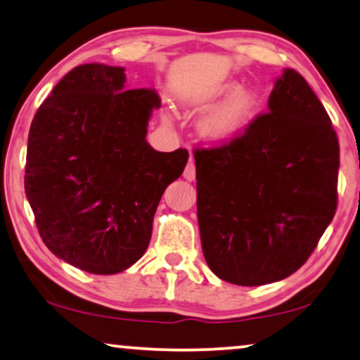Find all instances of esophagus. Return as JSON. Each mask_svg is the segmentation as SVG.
<instances>
[{
    "instance_id": "34e87169",
    "label": "esophagus",
    "mask_w": 360,
    "mask_h": 360,
    "mask_svg": "<svg viewBox=\"0 0 360 360\" xmlns=\"http://www.w3.org/2000/svg\"><path fill=\"white\" fill-rule=\"evenodd\" d=\"M184 178L187 181H194L195 179V163H194V158L191 157L189 163L186 165V169H184Z\"/></svg>"
}]
</instances>
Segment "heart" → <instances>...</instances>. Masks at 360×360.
Returning a JSON list of instances; mask_svg holds the SVG:
<instances>
[{
  "mask_svg": "<svg viewBox=\"0 0 360 360\" xmlns=\"http://www.w3.org/2000/svg\"><path fill=\"white\" fill-rule=\"evenodd\" d=\"M233 90V85H228L221 90V94H228ZM257 105V94L252 89H239L224 101L221 106L210 112L202 121V131L208 137L223 139L234 134L238 129L249 120L252 111Z\"/></svg>",
  "mask_w": 360,
  "mask_h": 360,
  "instance_id": "heart-1",
  "label": "heart"
}]
</instances>
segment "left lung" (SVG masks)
Masks as SVG:
<instances>
[{
	"instance_id": "1",
	"label": "left lung",
	"mask_w": 360,
	"mask_h": 360,
	"mask_svg": "<svg viewBox=\"0 0 360 360\" xmlns=\"http://www.w3.org/2000/svg\"><path fill=\"white\" fill-rule=\"evenodd\" d=\"M194 158L202 250L214 275L262 286L297 271L335 217L340 169L336 132L305 79L284 69L266 112Z\"/></svg>"
}]
</instances>
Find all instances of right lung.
Here are the masks:
<instances>
[{"mask_svg":"<svg viewBox=\"0 0 360 360\" xmlns=\"http://www.w3.org/2000/svg\"><path fill=\"white\" fill-rule=\"evenodd\" d=\"M153 89H126L124 68L90 63L69 71L35 112L25 195L43 243L95 275L124 271L146 254L166 187L189 152L146 141Z\"/></svg>","mask_w":360,"mask_h":360,"instance_id":"add662e5","label":"right lung"}]
</instances>
